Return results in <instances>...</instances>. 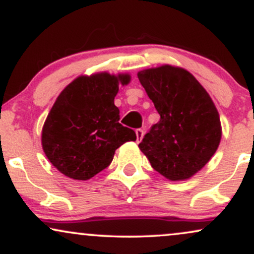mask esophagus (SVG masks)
I'll return each instance as SVG.
<instances>
[{"mask_svg": "<svg viewBox=\"0 0 254 254\" xmlns=\"http://www.w3.org/2000/svg\"><path fill=\"white\" fill-rule=\"evenodd\" d=\"M144 131L142 129H137L136 130V137H137V142H141L142 138H143Z\"/></svg>", "mask_w": 254, "mask_h": 254, "instance_id": "esophagus-1", "label": "esophagus"}]
</instances>
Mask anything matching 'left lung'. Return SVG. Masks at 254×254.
Wrapping results in <instances>:
<instances>
[{
    "label": "left lung",
    "mask_w": 254,
    "mask_h": 254,
    "mask_svg": "<svg viewBox=\"0 0 254 254\" xmlns=\"http://www.w3.org/2000/svg\"><path fill=\"white\" fill-rule=\"evenodd\" d=\"M137 76L160 115L138 148L166 179H190L220 145L222 127L214 101L197 78L180 66L164 64L143 69Z\"/></svg>",
    "instance_id": "obj_1"
}]
</instances>
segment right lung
<instances>
[{"mask_svg": "<svg viewBox=\"0 0 254 254\" xmlns=\"http://www.w3.org/2000/svg\"><path fill=\"white\" fill-rule=\"evenodd\" d=\"M130 74L81 75L60 93L42 130L49 161L65 177L88 180L111 164L116 150L136 141L135 131L119 124L115 97Z\"/></svg>", "mask_w": 254, "mask_h": 254, "instance_id": "right-lung-1", "label": "right lung"}]
</instances>
